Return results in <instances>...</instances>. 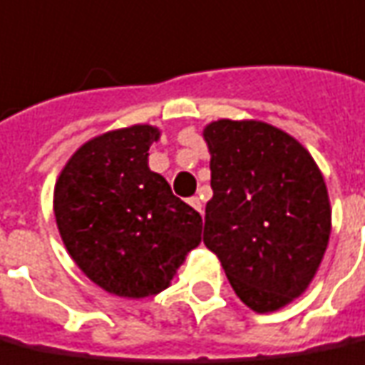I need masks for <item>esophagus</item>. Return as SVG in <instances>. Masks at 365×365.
I'll return each instance as SVG.
<instances>
[{
	"mask_svg": "<svg viewBox=\"0 0 365 365\" xmlns=\"http://www.w3.org/2000/svg\"><path fill=\"white\" fill-rule=\"evenodd\" d=\"M190 205L195 210H199V212H203V203H201V199H199V197H191Z\"/></svg>",
	"mask_w": 365,
	"mask_h": 365,
	"instance_id": "obj_1",
	"label": "esophagus"
}]
</instances>
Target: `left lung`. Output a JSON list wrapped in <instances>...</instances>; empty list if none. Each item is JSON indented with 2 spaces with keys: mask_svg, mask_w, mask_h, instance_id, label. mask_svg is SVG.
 Masks as SVG:
<instances>
[{
  "mask_svg": "<svg viewBox=\"0 0 365 365\" xmlns=\"http://www.w3.org/2000/svg\"><path fill=\"white\" fill-rule=\"evenodd\" d=\"M203 137L212 187L205 245L245 306L277 312L306 292L325 255L323 174L302 143L265 121H210Z\"/></svg>",
  "mask_w": 365,
  "mask_h": 365,
  "instance_id": "obj_1",
  "label": "left lung"
}]
</instances>
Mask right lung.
<instances>
[{"instance_id":"right-lung-1","label":"right lung","mask_w":365,"mask_h":365,"mask_svg":"<svg viewBox=\"0 0 365 365\" xmlns=\"http://www.w3.org/2000/svg\"><path fill=\"white\" fill-rule=\"evenodd\" d=\"M160 129L137 123L81 145L53 190V215L71 259L94 284L120 298L166 290L201 244L203 220L148 168Z\"/></svg>"}]
</instances>
